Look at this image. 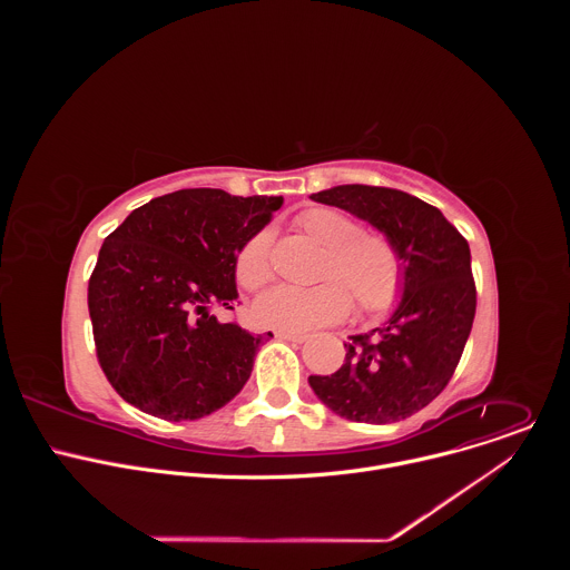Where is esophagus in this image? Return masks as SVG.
<instances>
[{
	"label": "esophagus",
	"mask_w": 570,
	"mask_h": 570,
	"mask_svg": "<svg viewBox=\"0 0 570 570\" xmlns=\"http://www.w3.org/2000/svg\"><path fill=\"white\" fill-rule=\"evenodd\" d=\"M275 336L282 338V341H293V343H306L308 341L306 334H295V332H277Z\"/></svg>",
	"instance_id": "obj_1"
}]
</instances>
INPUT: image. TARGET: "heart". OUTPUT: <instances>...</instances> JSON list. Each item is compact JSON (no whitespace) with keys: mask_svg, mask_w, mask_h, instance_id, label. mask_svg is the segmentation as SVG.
I'll list each match as a JSON object with an SVG mask.
<instances>
[{"mask_svg":"<svg viewBox=\"0 0 570 570\" xmlns=\"http://www.w3.org/2000/svg\"><path fill=\"white\" fill-rule=\"evenodd\" d=\"M302 229L327 248L322 275H334L315 286L279 284L257 297L253 306L262 327L277 332H311L345 317L355 295L363 311H383L396 297L401 262L387 236L361 229L341 209L313 207L299 216ZM271 232L262 229L243 243L234 273L243 288L257 291L271 279Z\"/></svg>","mask_w":570,"mask_h":570,"instance_id":"1","label":"heart"}]
</instances>
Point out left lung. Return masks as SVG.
Instances as JSON below:
<instances>
[{"label": "left lung", "instance_id": "obj_1", "mask_svg": "<svg viewBox=\"0 0 570 570\" xmlns=\"http://www.w3.org/2000/svg\"><path fill=\"white\" fill-rule=\"evenodd\" d=\"M311 198L367 220L390 238L401 262V299L376 330L352 336L338 372L308 376V385L352 422L411 417L446 387L471 334L469 243L438 207L405 191L341 185Z\"/></svg>", "mask_w": 570, "mask_h": 570}]
</instances>
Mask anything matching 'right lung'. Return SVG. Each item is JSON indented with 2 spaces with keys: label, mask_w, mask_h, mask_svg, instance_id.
<instances>
[{
  "label": "right lung",
  "mask_w": 570,
  "mask_h": 570,
  "mask_svg": "<svg viewBox=\"0 0 570 570\" xmlns=\"http://www.w3.org/2000/svg\"><path fill=\"white\" fill-rule=\"evenodd\" d=\"M282 203V196L180 189L137 207L106 236L88 306L99 363L135 409L191 422L246 385L273 334L218 322L212 306L232 308L236 255Z\"/></svg>",
  "instance_id": "1"
}]
</instances>
